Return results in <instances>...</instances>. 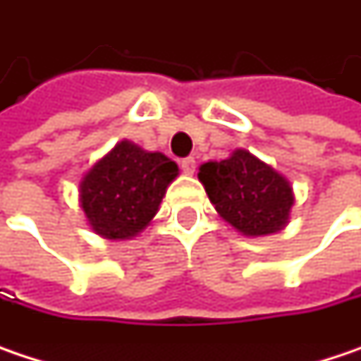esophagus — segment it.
<instances>
[{
  "label": "esophagus",
  "mask_w": 361,
  "mask_h": 361,
  "mask_svg": "<svg viewBox=\"0 0 361 361\" xmlns=\"http://www.w3.org/2000/svg\"><path fill=\"white\" fill-rule=\"evenodd\" d=\"M180 168H183V172H185V174H193L195 168H197L195 158H185V160L180 162Z\"/></svg>",
  "instance_id": "1"
}]
</instances>
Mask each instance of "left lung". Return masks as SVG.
<instances>
[{
	"label": "left lung",
	"instance_id": "obj_1",
	"mask_svg": "<svg viewBox=\"0 0 361 361\" xmlns=\"http://www.w3.org/2000/svg\"><path fill=\"white\" fill-rule=\"evenodd\" d=\"M197 176L219 218L243 236H269L288 226L296 203L290 180L248 149L201 164Z\"/></svg>",
	"mask_w": 361,
	"mask_h": 361
}]
</instances>
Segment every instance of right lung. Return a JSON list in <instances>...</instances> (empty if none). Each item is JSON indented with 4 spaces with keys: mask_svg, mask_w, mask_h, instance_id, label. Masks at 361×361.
<instances>
[{
    "mask_svg": "<svg viewBox=\"0 0 361 361\" xmlns=\"http://www.w3.org/2000/svg\"><path fill=\"white\" fill-rule=\"evenodd\" d=\"M178 166L162 152L123 140L80 180V207L92 232L106 240H131L160 209Z\"/></svg>",
    "mask_w": 361,
    "mask_h": 361,
    "instance_id": "add662e5",
    "label": "right lung"
}]
</instances>
